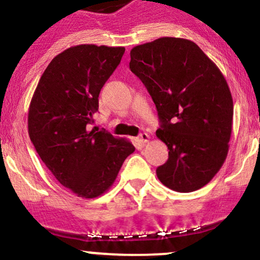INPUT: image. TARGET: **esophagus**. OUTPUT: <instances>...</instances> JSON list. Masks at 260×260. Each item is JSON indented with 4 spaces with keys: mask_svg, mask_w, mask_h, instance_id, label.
<instances>
[{
    "mask_svg": "<svg viewBox=\"0 0 260 260\" xmlns=\"http://www.w3.org/2000/svg\"><path fill=\"white\" fill-rule=\"evenodd\" d=\"M139 140H140V142H142V143H146V142H148V140H149V135H148V134H146V133H142V134H140V136H139Z\"/></svg>",
    "mask_w": 260,
    "mask_h": 260,
    "instance_id": "esophagus-1",
    "label": "esophagus"
}]
</instances>
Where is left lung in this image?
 I'll list each match as a JSON object with an SVG mask.
<instances>
[{"label": "left lung", "instance_id": "8db88e82", "mask_svg": "<svg viewBox=\"0 0 260 260\" xmlns=\"http://www.w3.org/2000/svg\"><path fill=\"white\" fill-rule=\"evenodd\" d=\"M130 69L153 100L155 135L169 158L157 168L163 185L178 192L203 187L229 152L234 102L224 75L194 42L160 38L130 51Z\"/></svg>", "mask_w": 260, "mask_h": 260}]
</instances>
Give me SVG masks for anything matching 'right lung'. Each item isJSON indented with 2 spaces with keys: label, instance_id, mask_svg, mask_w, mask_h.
<instances>
[{
  "label": "right lung",
  "instance_id": "1",
  "mask_svg": "<svg viewBox=\"0 0 260 260\" xmlns=\"http://www.w3.org/2000/svg\"><path fill=\"white\" fill-rule=\"evenodd\" d=\"M124 47L78 45L57 54L40 78L27 114L36 152L59 184L82 198L105 193L127 155L129 140L88 131L101 88L120 63Z\"/></svg>",
  "mask_w": 260,
  "mask_h": 260
}]
</instances>
